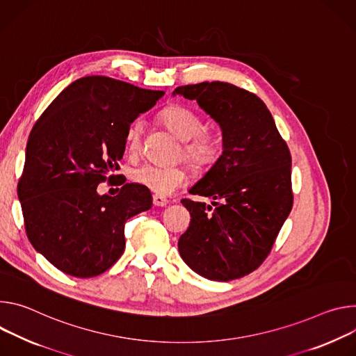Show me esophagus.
Listing matches in <instances>:
<instances>
[{"instance_id": "1", "label": "esophagus", "mask_w": 356, "mask_h": 356, "mask_svg": "<svg viewBox=\"0 0 356 356\" xmlns=\"http://www.w3.org/2000/svg\"><path fill=\"white\" fill-rule=\"evenodd\" d=\"M152 202H154V205L158 207V208H163V207H167V205H168V200L165 198V196L156 195V193L152 195Z\"/></svg>"}]
</instances>
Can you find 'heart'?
<instances>
[{
  "label": "heart",
  "mask_w": 356,
  "mask_h": 356,
  "mask_svg": "<svg viewBox=\"0 0 356 356\" xmlns=\"http://www.w3.org/2000/svg\"><path fill=\"white\" fill-rule=\"evenodd\" d=\"M160 118L171 133L182 141H186L182 152L185 160L193 167L205 168L219 160L222 144L216 134L204 130L202 118L195 111L179 104H170L160 113ZM141 131L143 123L136 120L127 133V144L131 152H136L140 148ZM131 178L136 184L151 192L165 196L185 184L188 168L184 164L172 167L143 164L133 170Z\"/></svg>",
  "instance_id": "heart-1"
}]
</instances>
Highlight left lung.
<instances>
[{
	"mask_svg": "<svg viewBox=\"0 0 356 356\" xmlns=\"http://www.w3.org/2000/svg\"><path fill=\"white\" fill-rule=\"evenodd\" d=\"M222 129L223 152L189 193L212 205L182 200L191 222L178 241L182 260L213 282L254 271L268 256L293 208L291 154L266 104L225 82L179 86Z\"/></svg>",
	"mask_w": 356,
	"mask_h": 356,
	"instance_id": "1",
	"label": "left lung"
}]
</instances>
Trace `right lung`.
I'll return each mask as SVG.
<instances>
[{"label": "right lung", "instance_id": "right-lung-1", "mask_svg": "<svg viewBox=\"0 0 356 356\" xmlns=\"http://www.w3.org/2000/svg\"><path fill=\"white\" fill-rule=\"evenodd\" d=\"M163 96L86 76L35 123L18 198L31 245L65 274L89 279L108 270L124 252L126 222L151 208V192L138 184H124L115 196L99 195L97 185L120 170L130 124Z\"/></svg>", "mask_w": 356, "mask_h": 356}]
</instances>
